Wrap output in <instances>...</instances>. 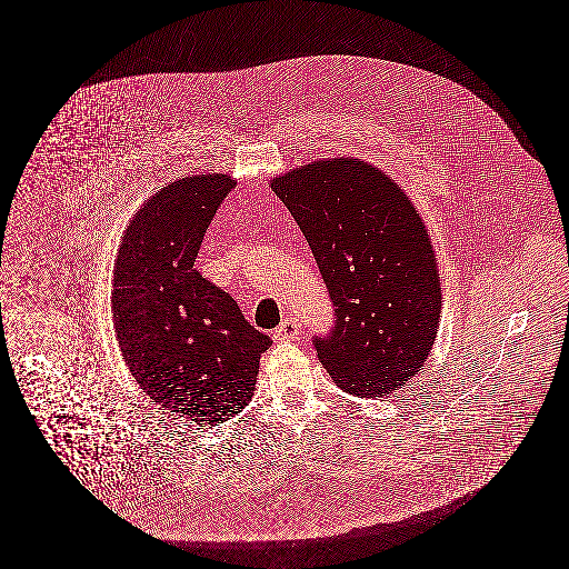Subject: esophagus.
<instances>
[{"label": "esophagus", "mask_w": 569, "mask_h": 569, "mask_svg": "<svg viewBox=\"0 0 569 569\" xmlns=\"http://www.w3.org/2000/svg\"><path fill=\"white\" fill-rule=\"evenodd\" d=\"M300 336V326L293 317H286L281 321V326L273 331V338L277 342H288V340H296Z\"/></svg>", "instance_id": "obj_1"}]
</instances>
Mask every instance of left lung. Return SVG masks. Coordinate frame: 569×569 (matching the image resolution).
Returning <instances> with one entry per match:
<instances>
[{
	"mask_svg": "<svg viewBox=\"0 0 569 569\" xmlns=\"http://www.w3.org/2000/svg\"><path fill=\"white\" fill-rule=\"evenodd\" d=\"M333 305L312 346L355 397L392 395L430 355L442 290L430 236L407 193L359 158H329L271 181Z\"/></svg>",
	"mask_w": 569,
	"mask_h": 569,
	"instance_id": "8db88e82",
	"label": "left lung"
}]
</instances>
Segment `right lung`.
Returning a JSON list of instances; mask_svg holds the SVG:
<instances>
[{"label": "right lung", "mask_w": 569, "mask_h": 569, "mask_svg": "<svg viewBox=\"0 0 569 569\" xmlns=\"http://www.w3.org/2000/svg\"><path fill=\"white\" fill-rule=\"evenodd\" d=\"M236 181L191 174L156 191L122 236L112 310L122 357L146 395L198 426L240 413L271 338L193 269Z\"/></svg>", "instance_id": "right-lung-1"}]
</instances>
